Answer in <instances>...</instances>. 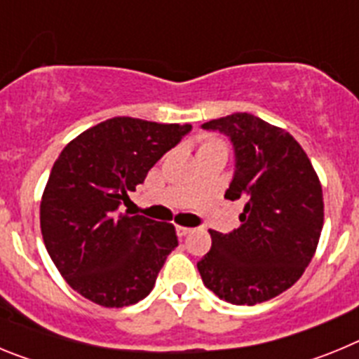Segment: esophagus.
<instances>
[{
    "label": "esophagus",
    "mask_w": 359,
    "mask_h": 359,
    "mask_svg": "<svg viewBox=\"0 0 359 359\" xmlns=\"http://www.w3.org/2000/svg\"><path fill=\"white\" fill-rule=\"evenodd\" d=\"M176 233L180 237H185L187 233H190V228H187V226H176Z\"/></svg>",
    "instance_id": "34e87169"
}]
</instances>
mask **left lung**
<instances>
[{
  "mask_svg": "<svg viewBox=\"0 0 359 359\" xmlns=\"http://www.w3.org/2000/svg\"><path fill=\"white\" fill-rule=\"evenodd\" d=\"M230 138L236 170L224 198L244 203L241 226L210 230L198 262L203 284L237 306H255L290 290L309 266L323 226L322 185L287 131L250 113L203 123Z\"/></svg>",
  "mask_w": 359,
  "mask_h": 359,
  "instance_id": "1",
  "label": "left lung"
}]
</instances>
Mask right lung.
I'll return each mask as SVG.
<instances>
[{"instance_id":"1","label":"right lung","mask_w":359,"mask_h":359,"mask_svg":"<svg viewBox=\"0 0 359 359\" xmlns=\"http://www.w3.org/2000/svg\"><path fill=\"white\" fill-rule=\"evenodd\" d=\"M192 126L116 116L69 142L41 199L44 246L69 287L104 307L140 302L154 287L176 230L118 210Z\"/></svg>"}]
</instances>
